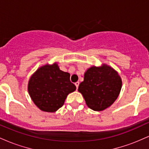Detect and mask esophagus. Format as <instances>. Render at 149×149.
I'll list each match as a JSON object with an SVG mask.
<instances>
[{
    "instance_id": "esophagus-1",
    "label": "esophagus",
    "mask_w": 149,
    "mask_h": 149,
    "mask_svg": "<svg viewBox=\"0 0 149 149\" xmlns=\"http://www.w3.org/2000/svg\"><path fill=\"white\" fill-rule=\"evenodd\" d=\"M75 85H76V89H78V86H79V82H76V83H75Z\"/></svg>"
}]
</instances>
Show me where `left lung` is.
I'll return each instance as SVG.
<instances>
[{
    "label": "left lung",
    "instance_id": "obj_1",
    "mask_svg": "<svg viewBox=\"0 0 149 149\" xmlns=\"http://www.w3.org/2000/svg\"><path fill=\"white\" fill-rule=\"evenodd\" d=\"M122 80L111 66H92L87 70L84 80L80 83L78 91L83 95L90 109L100 111L110 107L118 97Z\"/></svg>",
    "mask_w": 149,
    "mask_h": 149
}]
</instances>
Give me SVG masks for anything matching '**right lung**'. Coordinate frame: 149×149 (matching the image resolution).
I'll return each mask as SVG.
<instances>
[{
  "instance_id": "obj_1",
  "label": "right lung",
  "mask_w": 149,
  "mask_h": 149,
  "mask_svg": "<svg viewBox=\"0 0 149 149\" xmlns=\"http://www.w3.org/2000/svg\"><path fill=\"white\" fill-rule=\"evenodd\" d=\"M69 73L61 71L58 65H45L31 77L28 91L34 104L40 110L55 112L64 105L66 97L75 91Z\"/></svg>"
}]
</instances>
